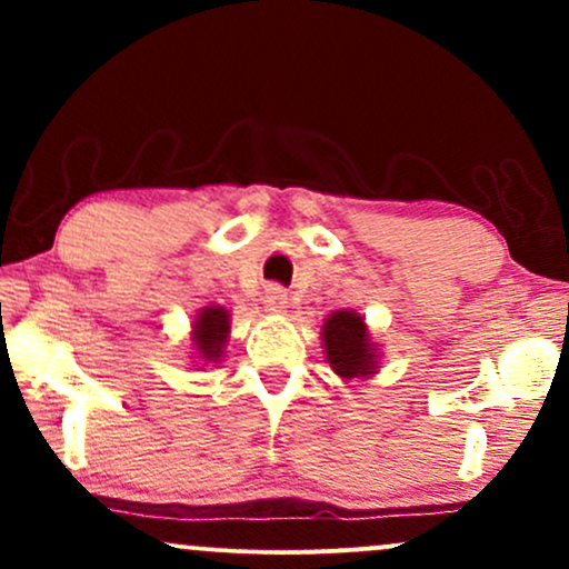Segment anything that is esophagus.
<instances>
[{"label": "esophagus", "instance_id": "34e87169", "mask_svg": "<svg viewBox=\"0 0 569 569\" xmlns=\"http://www.w3.org/2000/svg\"><path fill=\"white\" fill-rule=\"evenodd\" d=\"M264 305H267V310H272V312L286 310V305H289V293H286L283 286L270 283L264 289Z\"/></svg>", "mask_w": 569, "mask_h": 569}]
</instances>
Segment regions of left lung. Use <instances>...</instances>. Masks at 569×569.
<instances>
[{
  "mask_svg": "<svg viewBox=\"0 0 569 569\" xmlns=\"http://www.w3.org/2000/svg\"><path fill=\"white\" fill-rule=\"evenodd\" d=\"M326 358L339 377H367L375 375L377 356L369 342V331L363 318L352 310H339L323 323Z\"/></svg>",
  "mask_w": 569,
  "mask_h": 569,
  "instance_id": "8db88e82",
  "label": "left lung"
}]
</instances>
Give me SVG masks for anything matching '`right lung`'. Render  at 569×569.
Returning <instances> with one entry per match:
<instances>
[{"instance_id": "1", "label": "right lung", "mask_w": 569, "mask_h": 569, "mask_svg": "<svg viewBox=\"0 0 569 569\" xmlns=\"http://www.w3.org/2000/svg\"><path fill=\"white\" fill-rule=\"evenodd\" d=\"M227 335H230V312L224 307H206V310H200L192 335V342L198 348L200 358H206V361L221 358Z\"/></svg>"}]
</instances>
